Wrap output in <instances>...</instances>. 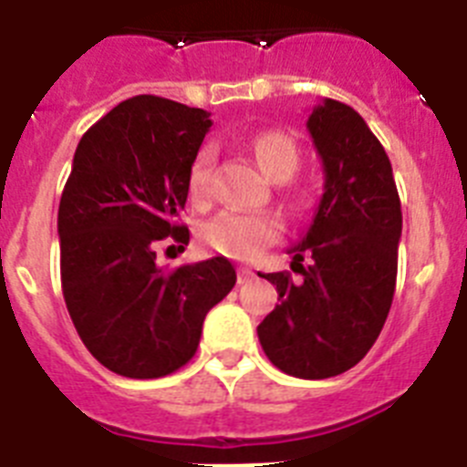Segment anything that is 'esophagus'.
Wrapping results in <instances>:
<instances>
[{
  "label": "esophagus",
  "mask_w": 467,
  "mask_h": 467,
  "mask_svg": "<svg viewBox=\"0 0 467 467\" xmlns=\"http://www.w3.org/2000/svg\"><path fill=\"white\" fill-rule=\"evenodd\" d=\"M254 271L253 269H247V266H241L238 269V283H247V280H253Z\"/></svg>",
  "instance_id": "obj_1"
}]
</instances>
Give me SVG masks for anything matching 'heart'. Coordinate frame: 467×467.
<instances>
[{
  "label": "heart",
  "mask_w": 467,
  "mask_h": 467,
  "mask_svg": "<svg viewBox=\"0 0 467 467\" xmlns=\"http://www.w3.org/2000/svg\"><path fill=\"white\" fill-rule=\"evenodd\" d=\"M253 151L257 156L259 166L269 172L274 180L287 177L290 180L299 168V150L280 130H266L253 140ZM213 163L214 151L203 147L192 161L187 175L189 198L193 203H205L213 193ZM283 236V222L269 213H241V210H224L214 214L201 226V241L217 254L231 259L259 257L262 250Z\"/></svg>",
  "instance_id": "obj_1"
}]
</instances>
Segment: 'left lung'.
Segmentation results:
<instances>
[{"label": "left lung", "instance_id": "obj_1", "mask_svg": "<svg viewBox=\"0 0 467 467\" xmlns=\"http://www.w3.org/2000/svg\"><path fill=\"white\" fill-rule=\"evenodd\" d=\"M306 128L323 159L325 192L308 231L287 250L299 283L287 271L262 275L280 304L257 334L280 372L329 379L356 367L381 334L395 295L402 210L386 150L353 107L325 98Z\"/></svg>", "mask_w": 467, "mask_h": 467}]
</instances>
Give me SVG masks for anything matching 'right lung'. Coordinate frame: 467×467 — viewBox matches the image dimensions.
I'll return each mask as SVG.
<instances>
[{
  "instance_id": "obj_1",
  "label": "right lung",
  "mask_w": 467,
  "mask_h": 467,
  "mask_svg": "<svg viewBox=\"0 0 467 467\" xmlns=\"http://www.w3.org/2000/svg\"><path fill=\"white\" fill-rule=\"evenodd\" d=\"M210 126L208 111L135 95L74 151L57 208L63 296L90 356L121 377L159 379L187 365L208 311L236 285L226 257L177 269L156 259L166 238L189 243L177 217Z\"/></svg>"
}]
</instances>
